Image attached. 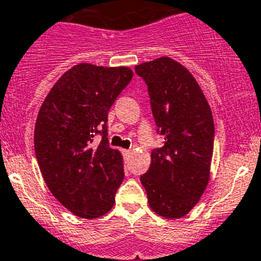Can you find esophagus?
I'll use <instances>...</instances> for the list:
<instances>
[{
	"instance_id": "esophagus-1",
	"label": "esophagus",
	"mask_w": 261,
	"mask_h": 261,
	"mask_svg": "<svg viewBox=\"0 0 261 261\" xmlns=\"http://www.w3.org/2000/svg\"><path fill=\"white\" fill-rule=\"evenodd\" d=\"M123 154H125V156H130L131 149H123Z\"/></svg>"
}]
</instances>
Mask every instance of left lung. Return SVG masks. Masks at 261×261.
<instances>
[{"instance_id": "8db88e82", "label": "left lung", "mask_w": 261, "mask_h": 261, "mask_svg": "<svg viewBox=\"0 0 261 261\" xmlns=\"http://www.w3.org/2000/svg\"><path fill=\"white\" fill-rule=\"evenodd\" d=\"M151 98L163 147L151 153L140 177L148 204L165 218H179L194 208L211 177L215 123L198 82L179 62L160 57L135 66Z\"/></svg>"}]
</instances>
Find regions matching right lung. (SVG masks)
I'll return each mask as SVG.
<instances>
[{
	"label": "right lung",
	"instance_id": "right-lung-1",
	"mask_svg": "<svg viewBox=\"0 0 261 261\" xmlns=\"http://www.w3.org/2000/svg\"><path fill=\"white\" fill-rule=\"evenodd\" d=\"M126 66L79 63L51 87L37 114L35 153L46 186L65 208L97 218L113 208L123 180L121 152L108 143V113L133 79ZM102 135L93 147V138Z\"/></svg>",
	"mask_w": 261,
	"mask_h": 261
}]
</instances>
